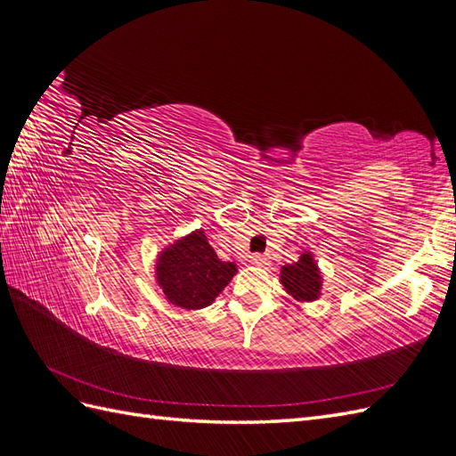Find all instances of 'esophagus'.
<instances>
[{
  "label": "esophagus",
  "instance_id": "esophagus-1",
  "mask_svg": "<svg viewBox=\"0 0 456 456\" xmlns=\"http://www.w3.org/2000/svg\"><path fill=\"white\" fill-rule=\"evenodd\" d=\"M251 262L256 266H266L268 265V256L266 255H253Z\"/></svg>",
  "mask_w": 456,
  "mask_h": 456
}]
</instances>
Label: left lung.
<instances>
[{"label": "left lung", "mask_w": 456, "mask_h": 456, "mask_svg": "<svg viewBox=\"0 0 456 456\" xmlns=\"http://www.w3.org/2000/svg\"><path fill=\"white\" fill-rule=\"evenodd\" d=\"M280 281L285 291L298 302H312L322 295V272L317 268L312 253H302L293 265L281 268Z\"/></svg>", "instance_id": "left-lung-1"}]
</instances>
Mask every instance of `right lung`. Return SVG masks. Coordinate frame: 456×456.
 Segmentation results:
<instances>
[{
    "mask_svg": "<svg viewBox=\"0 0 456 456\" xmlns=\"http://www.w3.org/2000/svg\"><path fill=\"white\" fill-rule=\"evenodd\" d=\"M236 272L233 262L216 256L205 232L196 230L159 253L156 280L171 305L200 310L223 293Z\"/></svg>",
    "mask_w": 456,
    "mask_h": 456,
    "instance_id": "obj_1",
    "label": "right lung"
}]
</instances>
